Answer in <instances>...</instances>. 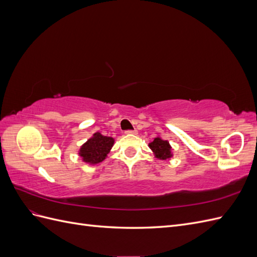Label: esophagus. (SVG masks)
I'll list each match as a JSON object with an SVG mask.
<instances>
[{"label": "esophagus", "instance_id": "obj_1", "mask_svg": "<svg viewBox=\"0 0 257 257\" xmlns=\"http://www.w3.org/2000/svg\"><path fill=\"white\" fill-rule=\"evenodd\" d=\"M125 134H126V135H136V134H137V131H136V130L125 131Z\"/></svg>", "mask_w": 257, "mask_h": 257}]
</instances>
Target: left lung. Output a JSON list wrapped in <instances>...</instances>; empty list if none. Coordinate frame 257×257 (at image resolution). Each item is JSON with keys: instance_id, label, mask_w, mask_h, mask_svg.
<instances>
[{"instance_id": "obj_1", "label": "left lung", "mask_w": 257, "mask_h": 257, "mask_svg": "<svg viewBox=\"0 0 257 257\" xmlns=\"http://www.w3.org/2000/svg\"><path fill=\"white\" fill-rule=\"evenodd\" d=\"M151 149L154 158H157L159 160H170L173 158V150H172V146H170L168 141H164L162 139V137L157 136L154 137L153 141L148 145Z\"/></svg>"}]
</instances>
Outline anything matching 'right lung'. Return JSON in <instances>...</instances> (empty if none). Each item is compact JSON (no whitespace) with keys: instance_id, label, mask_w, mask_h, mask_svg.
<instances>
[{"instance_id":"obj_1","label":"right lung","mask_w":257,"mask_h":257,"mask_svg":"<svg viewBox=\"0 0 257 257\" xmlns=\"http://www.w3.org/2000/svg\"><path fill=\"white\" fill-rule=\"evenodd\" d=\"M113 145L114 138L96 132L80 147L78 154L82 162L89 165H96L107 158Z\"/></svg>"}]
</instances>
